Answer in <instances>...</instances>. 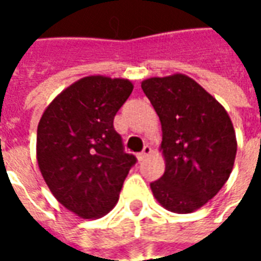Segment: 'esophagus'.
<instances>
[{
    "mask_svg": "<svg viewBox=\"0 0 261 261\" xmlns=\"http://www.w3.org/2000/svg\"><path fill=\"white\" fill-rule=\"evenodd\" d=\"M151 152H152V148L149 147V145H145V147H144V149H142V152L138 153V159H140V161H142L144 158H147L148 155H149Z\"/></svg>",
    "mask_w": 261,
    "mask_h": 261,
    "instance_id": "esophagus-1",
    "label": "esophagus"
}]
</instances>
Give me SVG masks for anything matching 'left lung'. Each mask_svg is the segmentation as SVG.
<instances>
[{"label":"left lung","instance_id":"1","mask_svg":"<svg viewBox=\"0 0 261 261\" xmlns=\"http://www.w3.org/2000/svg\"><path fill=\"white\" fill-rule=\"evenodd\" d=\"M141 88L162 125L166 168L151 183L153 196L172 213H193L229 177L238 148L233 124L222 105L187 75L148 78Z\"/></svg>","mask_w":261,"mask_h":261}]
</instances>
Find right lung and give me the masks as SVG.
Segmentation results:
<instances>
[{"mask_svg":"<svg viewBox=\"0 0 261 261\" xmlns=\"http://www.w3.org/2000/svg\"><path fill=\"white\" fill-rule=\"evenodd\" d=\"M133 88L128 80L85 76L61 92L39 121L36 155L43 179L81 218L108 214L137 162L113 127Z\"/></svg>","mask_w":261,"mask_h":261,"instance_id":"obj_1","label":"right lung"}]
</instances>
